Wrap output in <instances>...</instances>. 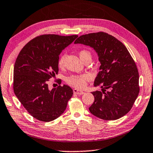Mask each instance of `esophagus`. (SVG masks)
<instances>
[{
	"mask_svg": "<svg viewBox=\"0 0 153 153\" xmlns=\"http://www.w3.org/2000/svg\"><path fill=\"white\" fill-rule=\"evenodd\" d=\"M73 92H74V94H79V95H82L83 94H85V92H84L83 91H80V90H79L76 89V88H74L73 90Z\"/></svg>",
	"mask_w": 153,
	"mask_h": 153,
	"instance_id": "esophagus-1",
	"label": "esophagus"
}]
</instances>
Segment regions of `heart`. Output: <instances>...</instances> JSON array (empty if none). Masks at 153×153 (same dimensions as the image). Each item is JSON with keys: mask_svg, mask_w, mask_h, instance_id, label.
I'll return each mask as SVG.
<instances>
[{"mask_svg": "<svg viewBox=\"0 0 153 153\" xmlns=\"http://www.w3.org/2000/svg\"><path fill=\"white\" fill-rule=\"evenodd\" d=\"M79 55L82 61L86 58H91V53L86 50H81L79 52ZM65 55H62L59 59L58 65L60 68L63 67L65 63ZM90 76L88 74H82V75H72L67 79V82L68 85L76 87L77 88L82 89L84 88L86 85V81L90 79Z\"/></svg>", "mask_w": 153, "mask_h": 153, "instance_id": "1", "label": "heart"}]
</instances>
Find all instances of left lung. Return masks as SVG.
<instances>
[{"instance_id":"obj_1","label":"left lung","mask_w":153,"mask_h":153,"mask_svg":"<svg viewBox=\"0 0 153 153\" xmlns=\"http://www.w3.org/2000/svg\"><path fill=\"white\" fill-rule=\"evenodd\" d=\"M89 46L100 63L94 86L101 91L92 92L94 101L90 113L104 120H116L131 109L139 92L137 68L126 47L105 32L92 33L78 37L74 44Z\"/></svg>"}]
</instances>
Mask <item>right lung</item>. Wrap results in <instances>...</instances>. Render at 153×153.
I'll return each instance as SVG.
<instances>
[{"mask_svg": "<svg viewBox=\"0 0 153 153\" xmlns=\"http://www.w3.org/2000/svg\"><path fill=\"white\" fill-rule=\"evenodd\" d=\"M77 37L39 36L24 47L16 60L14 92L26 110L37 120L49 122L66 110L73 89L63 85L49 90L48 81L58 74L59 55Z\"/></svg>", "mask_w": 153, "mask_h": 153, "instance_id": "right-lung-1", "label": "right lung"}]
</instances>
